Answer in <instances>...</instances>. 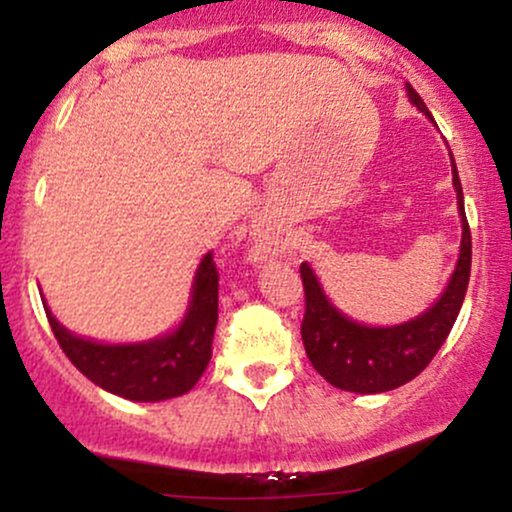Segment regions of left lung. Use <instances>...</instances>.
I'll return each mask as SVG.
<instances>
[{
	"label": "left lung",
	"instance_id": "8db88e82",
	"mask_svg": "<svg viewBox=\"0 0 512 512\" xmlns=\"http://www.w3.org/2000/svg\"><path fill=\"white\" fill-rule=\"evenodd\" d=\"M407 91L411 103L426 117H431L419 93L411 86H407ZM452 185H455L457 207L462 216L460 260L450 276L448 289L424 315L395 327L358 325L327 301L313 269L305 262L301 264L305 291V315L301 322L303 346L313 368L330 385L339 390L361 392V395L395 390V387L414 380L448 339L452 325L460 315L469 272H472V233H469L467 216H464L462 182L455 161H452Z\"/></svg>",
	"mask_w": 512,
	"mask_h": 512
}]
</instances>
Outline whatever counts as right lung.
I'll return each mask as SVG.
<instances>
[{
	"label": "right lung",
	"instance_id": "add662e5",
	"mask_svg": "<svg viewBox=\"0 0 512 512\" xmlns=\"http://www.w3.org/2000/svg\"><path fill=\"white\" fill-rule=\"evenodd\" d=\"M45 313L62 351L91 383L132 402H161L190 392L207 368L219 320V272L214 255L207 252L182 325L151 342L98 344L64 330L48 305Z\"/></svg>",
	"mask_w": 512,
	"mask_h": 512
}]
</instances>
